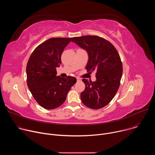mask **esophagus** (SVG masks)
I'll use <instances>...</instances> for the list:
<instances>
[{
	"instance_id": "esophagus-1",
	"label": "esophagus",
	"mask_w": 155,
	"mask_h": 155,
	"mask_svg": "<svg viewBox=\"0 0 155 155\" xmlns=\"http://www.w3.org/2000/svg\"><path fill=\"white\" fill-rule=\"evenodd\" d=\"M81 80L80 79V78H77V82H78V81H80Z\"/></svg>"
}]
</instances>
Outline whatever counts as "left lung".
Instances as JSON below:
<instances>
[{
  "label": "left lung",
  "mask_w": 155,
  "mask_h": 155,
  "mask_svg": "<svg viewBox=\"0 0 155 155\" xmlns=\"http://www.w3.org/2000/svg\"><path fill=\"white\" fill-rule=\"evenodd\" d=\"M72 41L87 52V71H96L95 81L82 80L85 89L81 100L87 107L101 108L113 99L119 88L123 74L120 55L111 43L96 35L74 37Z\"/></svg>",
  "instance_id": "obj_1"
}]
</instances>
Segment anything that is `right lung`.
Instances as JSON below:
<instances>
[{
  "instance_id": "obj_1",
  "label": "right lung",
  "mask_w": 155,
  "mask_h": 155,
  "mask_svg": "<svg viewBox=\"0 0 155 155\" xmlns=\"http://www.w3.org/2000/svg\"><path fill=\"white\" fill-rule=\"evenodd\" d=\"M72 38H51L38 45L31 54L26 66L27 84L34 98L42 107L51 110L65 101L75 77L57 76L64 49Z\"/></svg>"
}]
</instances>
